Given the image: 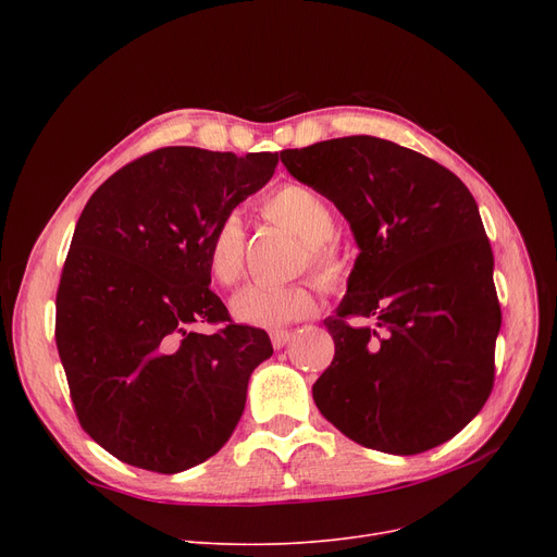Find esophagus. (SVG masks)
I'll list each match as a JSON object with an SVG mask.
<instances>
[{
  "instance_id": "esophagus-1",
  "label": "esophagus",
  "mask_w": 557,
  "mask_h": 557,
  "mask_svg": "<svg viewBox=\"0 0 557 557\" xmlns=\"http://www.w3.org/2000/svg\"><path fill=\"white\" fill-rule=\"evenodd\" d=\"M290 338H294V334H290L288 330H277V332H271V343H273V347L275 349H280V347H284Z\"/></svg>"
}]
</instances>
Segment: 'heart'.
<instances>
[{
  "label": "heart",
  "instance_id": "heart-1",
  "mask_svg": "<svg viewBox=\"0 0 557 557\" xmlns=\"http://www.w3.org/2000/svg\"><path fill=\"white\" fill-rule=\"evenodd\" d=\"M263 214L296 234L305 244L307 267L325 288H338L349 277V259L332 242L336 232L334 212L313 189L288 183L275 189L261 205ZM205 263L221 286L239 282L246 267V232L237 214H225L205 242ZM315 309L313 288L307 282L267 286L248 284L232 298V313L244 325L280 330L307 318Z\"/></svg>",
  "mask_w": 557,
  "mask_h": 557
}]
</instances>
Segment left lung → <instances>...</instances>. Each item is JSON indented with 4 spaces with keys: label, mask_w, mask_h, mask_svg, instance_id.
I'll return each mask as SVG.
<instances>
[{
    "label": "left lung",
    "mask_w": 557,
    "mask_h": 557,
    "mask_svg": "<svg viewBox=\"0 0 557 557\" xmlns=\"http://www.w3.org/2000/svg\"><path fill=\"white\" fill-rule=\"evenodd\" d=\"M327 196L361 248L313 401L368 449L413 456L472 422L494 386L502 307L476 200L435 160L352 135L280 153ZM370 319L372 326H355Z\"/></svg>",
    "instance_id": "8db88e82"
}]
</instances>
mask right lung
I'll use <instances>...</instances> for the list:
<instances>
[{"mask_svg": "<svg viewBox=\"0 0 557 557\" xmlns=\"http://www.w3.org/2000/svg\"><path fill=\"white\" fill-rule=\"evenodd\" d=\"M277 153L164 146L90 196L55 294V347L83 431L141 470L175 474L237 426L269 334L210 288L205 242L271 181ZM194 324H219L200 335Z\"/></svg>", "mask_w": 557, "mask_h": 557, "instance_id": "obj_1", "label": "right lung"}]
</instances>
